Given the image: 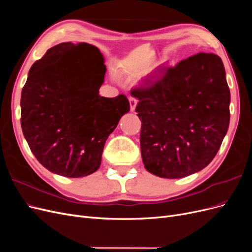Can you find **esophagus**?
Returning <instances> with one entry per match:
<instances>
[{
    "label": "esophagus",
    "instance_id": "esophagus-1",
    "mask_svg": "<svg viewBox=\"0 0 252 252\" xmlns=\"http://www.w3.org/2000/svg\"><path fill=\"white\" fill-rule=\"evenodd\" d=\"M129 104H130V110L134 111L135 106H136V104H138V100H136V98L133 96H130L129 97Z\"/></svg>",
    "mask_w": 252,
    "mask_h": 252
}]
</instances>
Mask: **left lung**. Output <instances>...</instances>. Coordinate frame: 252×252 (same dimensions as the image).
Returning <instances> with one entry per match:
<instances>
[{
  "mask_svg": "<svg viewBox=\"0 0 252 252\" xmlns=\"http://www.w3.org/2000/svg\"><path fill=\"white\" fill-rule=\"evenodd\" d=\"M130 94L139 98L141 154L149 172L180 179L212 161L230 120V91L219 56L200 52L162 68Z\"/></svg>",
  "mask_w": 252,
  "mask_h": 252,
  "instance_id": "8db88e82",
  "label": "left lung"
}]
</instances>
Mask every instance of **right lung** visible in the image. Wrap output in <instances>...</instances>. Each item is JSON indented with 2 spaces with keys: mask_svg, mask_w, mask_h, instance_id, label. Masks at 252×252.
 <instances>
[{
  "mask_svg": "<svg viewBox=\"0 0 252 252\" xmlns=\"http://www.w3.org/2000/svg\"><path fill=\"white\" fill-rule=\"evenodd\" d=\"M78 46L89 45L68 42L48 49L30 68L21 95V126L30 150L45 168L68 178L98 169L106 140L130 109L124 94L98 95L104 59L94 46L87 62L68 59Z\"/></svg>",
  "mask_w": 252,
  "mask_h": 252,
  "instance_id": "1",
  "label": "right lung"
}]
</instances>
